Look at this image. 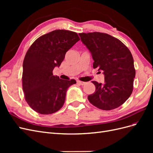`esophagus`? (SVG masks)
Wrapping results in <instances>:
<instances>
[{"label": "esophagus", "instance_id": "1", "mask_svg": "<svg viewBox=\"0 0 153 153\" xmlns=\"http://www.w3.org/2000/svg\"><path fill=\"white\" fill-rule=\"evenodd\" d=\"M76 82H77V84H80V85H84V84H85V82H82V81H80V80H77Z\"/></svg>", "mask_w": 153, "mask_h": 153}]
</instances>
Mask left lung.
I'll return each mask as SVG.
<instances>
[{
  "mask_svg": "<svg viewBox=\"0 0 153 153\" xmlns=\"http://www.w3.org/2000/svg\"><path fill=\"white\" fill-rule=\"evenodd\" d=\"M82 43L94 60L93 68L103 71L105 83L92 81L96 87L88 96L89 102L101 110L119 107L131 96L135 77L133 58L128 47L108 34L94 32L80 33Z\"/></svg>",
  "mask_w": 153,
  "mask_h": 153,
  "instance_id": "left-lung-1",
  "label": "left lung"
}]
</instances>
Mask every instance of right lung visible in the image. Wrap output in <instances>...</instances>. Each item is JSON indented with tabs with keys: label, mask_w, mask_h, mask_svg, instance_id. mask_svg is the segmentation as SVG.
Wrapping results in <instances>:
<instances>
[{
	"label": "right lung",
	"mask_w": 153,
	"mask_h": 153,
	"mask_svg": "<svg viewBox=\"0 0 153 153\" xmlns=\"http://www.w3.org/2000/svg\"><path fill=\"white\" fill-rule=\"evenodd\" d=\"M80 40L77 33L55 30L37 39L27 50L23 62L22 88L27 103L36 112L48 115L64 105L68 88L76 84L53 75L66 53Z\"/></svg>",
	"instance_id": "add662e5"
}]
</instances>
